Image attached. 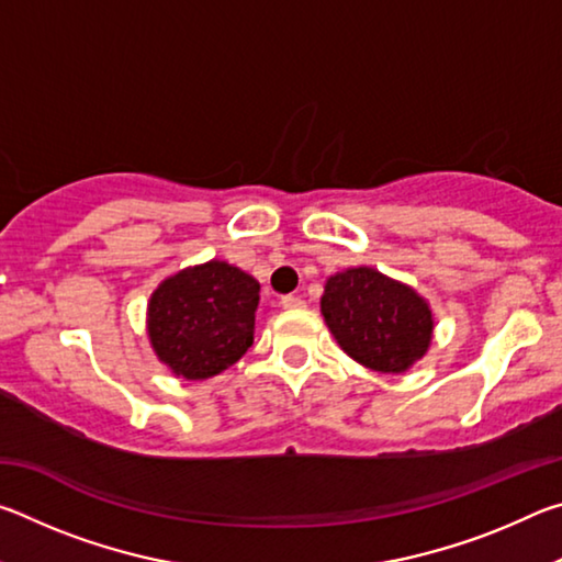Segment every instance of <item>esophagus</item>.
Masks as SVG:
<instances>
[{
  "instance_id": "1",
  "label": "esophagus",
  "mask_w": 562,
  "mask_h": 562,
  "mask_svg": "<svg viewBox=\"0 0 562 562\" xmlns=\"http://www.w3.org/2000/svg\"><path fill=\"white\" fill-rule=\"evenodd\" d=\"M280 304L284 310H302L304 307V302H302V297H297V294H284Z\"/></svg>"
}]
</instances>
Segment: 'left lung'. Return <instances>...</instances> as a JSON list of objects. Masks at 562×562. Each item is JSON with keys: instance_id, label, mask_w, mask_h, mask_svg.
Segmentation results:
<instances>
[{"instance_id": "8db88e82", "label": "left lung", "mask_w": 562, "mask_h": 562, "mask_svg": "<svg viewBox=\"0 0 562 562\" xmlns=\"http://www.w3.org/2000/svg\"><path fill=\"white\" fill-rule=\"evenodd\" d=\"M319 307L341 351L372 372L404 374L431 347L429 302L374 268L329 274Z\"/></svg>"}]
</instances>
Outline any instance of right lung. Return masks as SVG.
Returning a JSON list of instances; mask_svg holds the SVG:
<instances>
[{
    "label": "right lung",
    "mask_w": 562,
    "mask_h": 562,
    "mask_svg": "<svg viewBox=\"0 0 562 562\" xmlns=\"http://www.w3.org/2000/svg\"><path fill=\"white\" fill-rule=\"evenodd\" d=\"M258 302L260 282L225 260L178 270L148 300L150 347L170 374L203 382L252 347Z\"/></svg>",
    "instance_id": "add662e5"
}]
</instances>
